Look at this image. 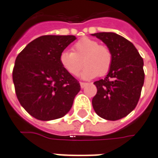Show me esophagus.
Instances as JSON below:
<instances>
[{"label":"esophagus","mask_w":158,"mask_h":158,"mask_svg":"<svg viewBox=\"0 0 158 158\" xmlns=\"http://www.w3.org/2000/svg\"><path fill=\"white\" fill-rule=\"evenodd\" d=\"M85 85H87V83H85V82H80V87L81 88H84Z\"/></svg>","instance_id":"1"}]
</instances>
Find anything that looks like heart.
Masks as SVG:
<instances>
[{
	"label": "heart",
	"instance_id": "heart-1",
	"mask_svg": "<svg viewBox=\"0 0 158 158\" xmlns=\"http://www.w3.org/2000/svg\"><path fill=\"white\" fill-rule=\"evenodd\" d=\"M59 62L63 68L73 76L79 73L85 64L80 76L82 79H90L95 78L98 74L103 76L108 73L113 55L108 47L101 45L94 39L83 37L74 44L73 52H61Z\"/></svg>",
	"mask_w": 158,
	"mask_h": 158
}]
</instances>
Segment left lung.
I'll use <instances>...</instances> for the list:
<instances>
[{
    "mask_svg": "<svg viewBox=\"0 0 158 158\" xmlns=\"http://www.w3.org/2000/svg\"><path fill=\"white\" fill-rule=\"evenodd\" d=\"M109 48L113 62L106 78L95 81L93 98L95 113L108 121L127 116L138 103L144 82L143 59L134 44L113 32L92 34Z\"/></svg>",
    "mask_w": 158,
    "mask_h": 158,
    "instance_id": "obj_1",
    "label": "left lung"
}]
</instances>
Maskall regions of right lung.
Returning a JSON list of instances; mask_svg holds the SVG:
<instances>
[{
    "instance_id": "1",
    "label": "right lung",
    "mask_w": 158,
    "mask_h": 158,
    "mask_svg": "<svg viewBox=\"0 0 158 158\" xmlns=\"http://www.w3.org/2000/svg\"><path fill=\"white\" fill-rule=\"evenodd\" d=\"M75 35H42L30 42L16 57L13 82L20 104L37 120L64 116L80 91L79 81L63 68L61 52Z\"/></svg>"
}]
</instances>
